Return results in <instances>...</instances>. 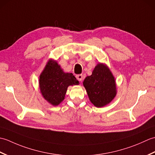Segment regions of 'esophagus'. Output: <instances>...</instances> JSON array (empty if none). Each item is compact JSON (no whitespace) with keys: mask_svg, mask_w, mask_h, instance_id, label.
Listing matches in <instances>:
<instances>
[{"mask_svg":"<svg viewBox=\"0 0 155 155\" xmlns=\"http://www.w3.org/2000/svg\"><path fill=\"white\" fill-rule=\"evenodd\" d=\"M76 77H77V80L79 81H82L83 79V74H77V76H76Z\"/></svg>","mask_w":155,"mask_h":155,"instance_id":"1","label":"esophagus"}]
</instances>
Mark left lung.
I'll return each mask as SVG.
<instances>
[{
    "instance_id": "obj_1",
    "label": "left lung",
    "mask_w": 155,
    "mask_h": 155,
    "mask_svg": "<svg viewBox=\"0 0 155 155\" xmlns=\"http://www.w3.org/2000/svg\"><path fill=\"white\" fill-rule=\"evenodd\" d=\"M89 100L95 107H103L109 104L117 94L114 76L106 64L98 63L91 76L83 81Z\"/></svg>"
}]
</instances>
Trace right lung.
Here are the masks:
<instances>
[{
    "label": "right lung",
    "instance_id": "obj_1",
    "mask_svg": "<svg viewBox=\"0 0 155 155\" xmlns=\"http://www.w3.org/2000/svg\"><path fill=\"white\" fill-rule=\"evenodd\" d=\"M79 84L72 73H66L57 61L50 59L39 77V88L45 99L53 106H57L64 99L70 85Z\"/></svg>",
    "mask_w": 155,
    "mask_h": 155
}]
</instances>
